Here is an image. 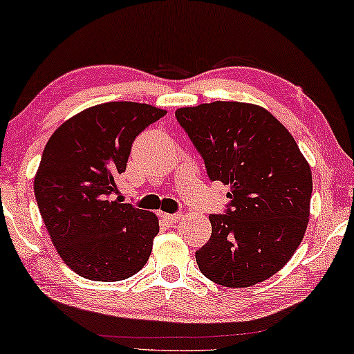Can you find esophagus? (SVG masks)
Wrapping results in <instances>:
<instances>
[{"mask_svg":"<svg viewBox=\"0 0 354 354\" xmlns=\"http://www.w3.org/2000/svg\"><path fill=\"white\" fill-rule=\"evenodd\" d=\"M160 217L164 218L167 223H170V225H173V223H176L179 218H181V214H168V212H162Z\"/></svg>","mask_w":354,"mask_h":354,"instance_id":"34e87169","label":"esophagus"}]
</instances>
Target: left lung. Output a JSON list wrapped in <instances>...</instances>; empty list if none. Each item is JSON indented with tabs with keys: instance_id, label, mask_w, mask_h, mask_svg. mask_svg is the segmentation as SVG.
<instances>
[{
	"instance_id": "left-lung-1",
	"label": "left lung",
	"mask_w": 354,
	"mask_h": 354,
	"mask_svg": "<svg viewBox=\"0 0 354 354\" xmlns=\"http://www.w3.org/2000/svg\"><path fill=\"white\" fill-rule=\"evenodd\" d=\"M212 181L230 186L227 214L195 252L203 276L230 288L265 282L299 248L308 225L310 165L288 129L260 105L216 100L176 110Z\"/></svg>"
}]
</instances>
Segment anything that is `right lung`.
I'll use <instances>...</instances> for the list:
<instances>
[{
    "label": "right lung",
    "mask_w": 354,
    "mask_h": 354,
    "mask_svg": "<svg viewBox=\"0 0 354 354\" xmlns=\"http://www.w3.org/2000/svg\"><path fill=\"white\" fill-rule=\"evenodd\" d=\"M165 113L148 104H99L64 121L44 148L37 206L56 252L78 276L116 282L147 265L159 218L111 195L133 140Z\"/></svg>",
    "instance_id": "right-lung-1"
}]
</instances>
